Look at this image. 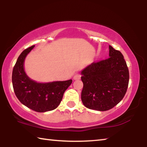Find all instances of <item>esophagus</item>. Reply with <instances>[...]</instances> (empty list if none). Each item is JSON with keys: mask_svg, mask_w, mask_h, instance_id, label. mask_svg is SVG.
Instances as JSON below:
<instances>
[{"mask_svg": "<svg viewBox=\"0 0 147 147\" xmlns=\"http://www.w3.org/2000/svg\"><path fill=\"white\" fill-rule=\"evenodd\" d=\"M81 78V74H80L79 73H76L74 74V76H73V79L74 80H77L80 79Z\"/></svg>", "mask_w": 147, "mask_h": 147, "instance_id": "esophagus-1", "label": "esophagus"}]
</instances>
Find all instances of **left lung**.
Segmentation results:
<instances>
[{"instance_id": "left-lung-1", "label": "left lung", "mask_w": 147, "mask_h": 147, "mask_svg": "<svg viewBox=\"0 0 147 147\" xmlns=\"http://www.w3.org/2000/svg\"><path fill=\"white\" fill-rule=\"evenodd\" d=\"M109 58L93 62L81 72V98L86 108L107 111L121 101L127 91L129 71L124 56L109 45Z\"/></svg>"}]
</instances>
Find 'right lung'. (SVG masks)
<instances>
[{"mask_svg":"<svg viewBox=\"0 0 147 147\" xmlns=\"http://www.w3.org/2000/svg\"><path fill=\"white\" fill-rule=\"evenodd\" d=\"M34 46L20 54L12 72V84L15 94L22 104L37 112H46L59 106L64 92L73 80L38 83L30 78L24 72V61Z\"/></svg>","mask_w":147,"mask_h":147,"instance_id":"add662e5","label":"right lung"}]
</instances>
